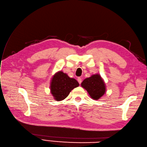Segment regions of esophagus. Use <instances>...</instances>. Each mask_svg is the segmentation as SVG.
Here are the masks:
<instances>
[{"label": "esophagus", "mask_w": 147, "mask_h": 147, "mask_svg": "<svg viewBox=\"0 0 147 147\" xmlns=\"http://www.w3.org/2000/svg\"><path fill=\"white\" fill-rule=\"evenodd\" d=\"M78 83H79V84H81V83H82V79L81 78H78Z\"/></svg>", "instance_id": "34e87169"}]
</instances>
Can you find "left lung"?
Segmentation results:
<instances>
[{
    "mask_svg": "<svg viewBox=\"0 0 147 147\" xmlns=\"http://www.w3.org/2000/svg\"><path fill=\"white\" fill-rule=\"evenodd\" d=\"M81 86L87 90L90 96L94 100H98L105 93V85L98 74L86 78L82 82Z\"/></svg>",
    "mask_w": 147,
    "mask_h": 147,
    "instance_id": "obj_1",
    "label": "left lung"
}]
</instances>
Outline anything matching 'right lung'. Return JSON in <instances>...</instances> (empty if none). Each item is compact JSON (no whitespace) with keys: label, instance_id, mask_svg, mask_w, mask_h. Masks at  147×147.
I'll return each instance as SVG.
<instances>
[{"label":"right lung","instance_id":"1","mask_svg":"<svg viewBox=\"0 0 147 147\" xmlns=\"http://www.w3.org/2000/svg\"><path fill=\"white\" fill-rule=\"evenodd\" d=\"M79 86L78 82L70 78L62 71L57 73L53 76L51 83V94L56 101H61L69 95L71 91Z\"/></svg>","mask_w":147,"mask_h":147}]
</instances>
